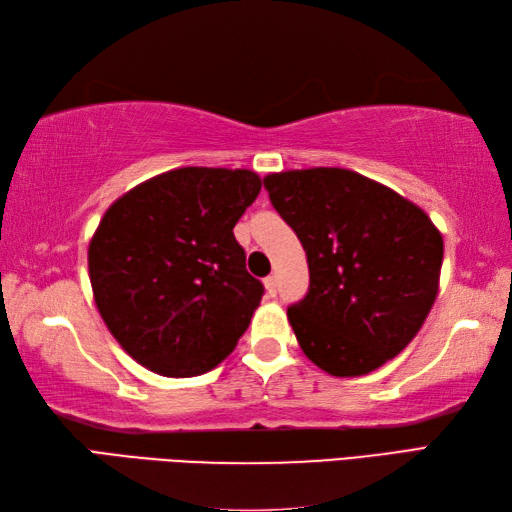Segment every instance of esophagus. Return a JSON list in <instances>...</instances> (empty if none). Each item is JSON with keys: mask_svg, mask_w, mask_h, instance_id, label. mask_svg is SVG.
<instances>
[{"mask_svg": "<svg viewBox=\"0 0 512 512\" xmlns=\"http://www.w3.org/2000/svg\"><path fill=\"white\" fill-rule=\"evenodd\" d=\"M264 286H266L268 297H275V295H277V281H275V277H273V275L264 279Z\"/></svg>", "mask_w": 512, "mask_h": 512, "instance_id": "obj_1", "label": "esophagus"}]
</instances>
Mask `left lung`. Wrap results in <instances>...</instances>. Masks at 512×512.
Listing matches in <instances>:
<instances>
[{
  "label": "left lung",
  "mask_w": 512,
  "mask_h": 512,
  "mask_svg": "<svg viewBox=\"0 0 512 512\" xmlns=\"http://www.w3.org/2000/svg\"><path fill=\"white\" fill-rule=\"evenodd\" d=\"M264 187L308 257L310 290L288 308L303 354L345 378L405 350L440 286L444 244L429 215L339 167L268 173Z\"/></svg>",
  "instance_id": "8db88e82"
}]
</instances>
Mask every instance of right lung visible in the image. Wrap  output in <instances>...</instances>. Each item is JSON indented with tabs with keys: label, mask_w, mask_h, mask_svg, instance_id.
<instances>
[{
	"label": "right lung",
	"mask_w": 512,
	"mask_h": 512,
	"mask_svg": "<svg viewBox=\"0 0 512 512\" xmlns=\"http://www.w3.org/2000/svg\"><path fill=\"white\" fill-rule=\"evenodd\" d=\"M259 189L255 171L182 167L105 211L88 248L92 292L134 361L187 378L233 352L264 295L233 235Z\"/></svg>",
	"instance_id": "1"
}]
</instances>
